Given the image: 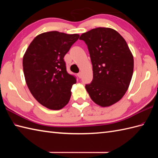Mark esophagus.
Instances as JSON below:
<instances>
[{
  "mask_svg": "<svg viewBox=\"0 0 158 158\" xmlns=\"http://www.w3.org/2000/svg\"><path fill=\"white\" fill-rule=\"evenodd\" d=\"M78 75V77H79V78H81V77H82V73H81V72L79 73L78 75Z\"/></svg>",
  "mask_w": 158,
  "mask_h": 158,
  "instance_id": "1",
  "label": "esophagus"
}]
</instances>
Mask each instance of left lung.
<instances>
[{
  "label": "left lung",
  "instance_id": "obj_1",
  "mask_svg": "<svg viewBox=\"0 0 158 158\" xmlns=\"http://www.w3.org/2000/svg\"><path fill=\"white\" fill-rule=\"evenodd\" d=\"M88 45L93 79L85 89L100 106H109L125 94L132 79L134 58L126 41L109 28H96L79 38Z\"/></svg>",
  "mask_w": 158,
  "mask_h": 158
}]
</instances>
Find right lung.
<instances>
[{
	"label": "right lung",
	"instance_id": "1",
	"mask_svg": "<svg viewBox=\"0 0 158 158\" xmlns=\"http://www.w3.org/2000/svg\"><path fill=\"white\" fill-rule=\"evenodd\" d=\"M79 37L58 31L36 36L23 58L26 84L37 101L52 110H60L69 102L76 77L66 71L64 57Z\"/></svg>",
	"mask_w": 158,
	"mask_h": 158
}]
</instances>
